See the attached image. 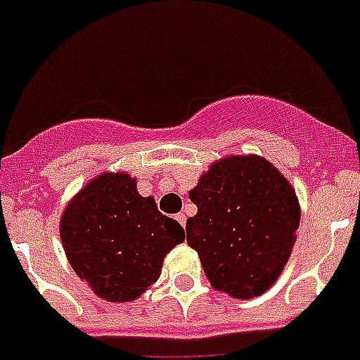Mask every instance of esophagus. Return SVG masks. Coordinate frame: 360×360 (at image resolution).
I'll list each match as a JSON object with an SVG mask.
<instances>
[{"label":"esophagus","mask_w":360,"mask_h":360,"mask_svg":"<svg viewBox=\"0 0 360 360\" xmlns=\"http://www.w3.org/2000/svg\"><path fill=\"white\" fill-rule=\"evenodd\" d=\"M175 220H177V222H179V224L183 226V228H185V226H186V217L183 213L175 214Z\"/></svg>","instance_id":"esophagus-1"}]
</instances>
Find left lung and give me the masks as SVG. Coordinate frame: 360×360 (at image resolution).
<instances>
[{"instance_id":"1","label":"left lung","mask_w":360,"mask_h":360,"mask_svg":"<svg viewBox=\"0 0 360 360\" xmlns=\"http://www.w3.org/2000/svg\"><path fill=\"white\" fill-rule=\"evenodd\" d=\"M198 213L186 240L214 290L236 299L265 293L295 245L301 207L284 175L257 155L211 164L188 192Z\"/></svg>"}]
</instances>
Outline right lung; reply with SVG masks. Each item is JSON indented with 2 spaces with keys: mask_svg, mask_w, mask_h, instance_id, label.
Here are the masks:
<instances>
[{
  "mask_svg": "<svg viewBox=\"0 0 360 360\" xmlns=\"http://www.w3.org/2000/svg\"><path fill=\"white\" fill-rule=\"evenodd\" d=\"M59 233L75 273L110 302L138 299L158 280L164 256L185 240L179 222L140 196L129 174L89 181L65 207Z\"/></svg>",
  "mask_w": 360,
  "mask_h": 360,
  "instance_id": "add662e5",
  "label": "right lung"
}]
</instances>
